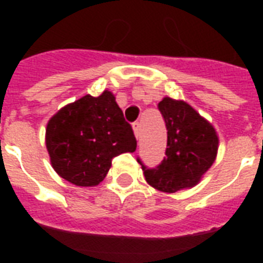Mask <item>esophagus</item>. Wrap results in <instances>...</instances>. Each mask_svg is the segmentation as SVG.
<instances>
[{
  "label": "esophagus",
  "instance_id": "obj_1",
  "mask_svg": "<svg viewBox=\"0 0 263 263\" xmlns=\"http://www.w3.org/2000/svg\"><path fill=\"white\" fill-rule=\"evenodd\" d=\"M132 128H134V132H135V136H136V139H139L140 138V123H134L132 124Z\"/></svg>",
  "mask_w": 263,
  "mask_h": 263
}]
</instances>
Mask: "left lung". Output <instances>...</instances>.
Wrapping results in <instances>:
<instances>
[{"label":"left lung","mask_w":263,"mask_h":263,"mask_svg":"<svg viewBox=\"0 0 263 263\" xmlns=\"http://www.w3.org/2000/svg\"><path fill=\"white\" fill-rule=\"evenodd\" d=\"M158 109L168 131L164 160L156 168H147L140 158L138 162L152 187L172 194L199 183L216 160L218 136L212 124L184 101L165 97Z\"/></svg>","instance_id":"left-lung-1"}]
</instances>
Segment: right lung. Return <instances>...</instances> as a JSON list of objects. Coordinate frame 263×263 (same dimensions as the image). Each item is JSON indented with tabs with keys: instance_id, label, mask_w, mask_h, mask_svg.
Here are the masks:
<instances>
[{
	"instance_id": "right-lung-1",
	"label": "right lung",
	"mask_w": 263,
	"mask_h": 263,
	"mask_svg": "<svg viewBox=\"0 0 263 263\" xmlns=\"http://www.w3.org/2000/svg\"><path fill=\"white\" fill-rule=\"evenodd\" d=\"M46 147L63 179L92 187L105 179L115 157L135 152L136 139L115 95L105 90L60 109L47 123Z\"/></svg>"
}]
</instances>
